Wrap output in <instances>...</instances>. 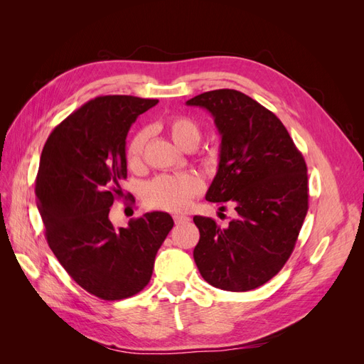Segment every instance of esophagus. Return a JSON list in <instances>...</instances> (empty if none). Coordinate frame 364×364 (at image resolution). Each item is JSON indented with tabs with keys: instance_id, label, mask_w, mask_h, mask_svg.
<instances>
[{
	"instance_id": "esophagus-1",
	"label": "esophagus",
	"mask_w": 364,
	"mask_h": 364,
	"mask_svg": "<svg viewBox=\"0 0 364 364\" xmlns=\"http://www.w3.org/2000/svg\"><path fill=\"white\" fill-rule=\"evenodd\" d=\"M173 218H174V223H176V225L190 222V217H186V215H182V214H174V215H173Z\"/></svg>"
}]
</instances>
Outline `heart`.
<instances>
[{"mask_svg": "<svg viewBox=\"0 0 364 364\" xmlns=\"http://www.w3.org/2000/svg\"><path fill=\"white\" fill-rule=\"evenodd\" d=\"M168 135L181 149L186 150L199 144L202 132L199 124L190 117L176 115L165 123ZM149 130L141 129L132 136L126 149V161L130 168H138L144 158ZM202 191V181L194 173L161 174L144 186V202L150 208L164 211H183L194 197Z\"/></svg>", "mask_w": 364, "mask_h": 364, "instance_id": "b5f03b06", "label": "heart"}]
</instances>
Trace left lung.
Wrapping results in <instances>:
<instances>
[{
  "instance_id": "obj_1",
  "label": "left lung",
  "mask_w": 364,
  "mask_h": 364,
  "mask_svg": "<svg viewBox=\"0 0 364 364\" xmlns=\"http://www.w3.org/2000/svg\"><path fill=\"white\" fill-rule=\"evenodd\" d=\"M186 105L206 109L222 136L206 200L229 202L237 211L226 228L194 215L200 232L196 266L213 287L253 290L270 281L294 249L308 211L306 164L281 119L243 92L215 90Z\"/></svg>"
}]
</instances>
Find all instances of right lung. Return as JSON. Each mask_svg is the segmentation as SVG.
Instances as JSON below:
<instances>
[{
    "mask_svg": "<svg viewBox=\"0 0 364 364\" xmlns=\"http://www.w3.org/2000/svg\"><path fill=\"white\" fill-rule=\"evenodd\" d=\"M156 103L97 97L54 127L41 155L35 193L48 246L82 289L105 301L126 299L146 287L174 225L161 211L132 218L127 228L109 220L127 178V132Z\"/></svg>",
    "mask_w": 364,
    "mask_h": 364,
    "instance_id": "add662e5",
    "label": "right lung"
}]
</instances>
